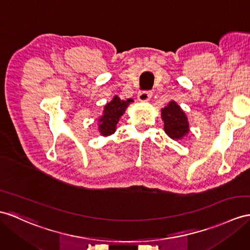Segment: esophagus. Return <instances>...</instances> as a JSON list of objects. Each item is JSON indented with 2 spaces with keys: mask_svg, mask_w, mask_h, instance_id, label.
Segmentation results:
<instances>
[{
  "mask_svg": "<svg viewBox=\"0 0 250 250\" xmlns=\"http://www.w3.org/2000/svg\"><path fill=\"white\" fill-rule=\"evenodd\" d=\"M151 95H153V93H151L150 91H141V92H139L138 94V100L140 102H147L149 101Z\"/></svg>",
  "mask_w": 250,
  "mask_h": 250,
  "instance_id": "1",
  "label": "esophagus"
}]
</instances>
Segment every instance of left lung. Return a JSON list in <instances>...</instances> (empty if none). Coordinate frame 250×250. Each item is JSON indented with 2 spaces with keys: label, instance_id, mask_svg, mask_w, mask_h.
Wrapping results in <instances>:
<instances>
[{
  "label": "left lung",
  "instance_id": "8db88e82",
  "mask_svg": "<svg viewBox=\"0 0 250 250\" xmlns=\"http://www.w3.org/2000/svg\"><path fill=\"white\" fill-rule=\"evenodd\" d=\"M161 118L164 131L175 141L184 139L190 132L187 115L175 101H171L167 106L161 109Z\"/></svg>",
  "mask_w": 250,
  "mask_h": 250
}]
</instances>
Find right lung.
Here are the masks:
<instances>
[{"label":"right lung","mask_w":250,"mask_h":250,"mask_svg":"<svg viewBox=\"0 0 250 250\" xmlns=\"http://www.w3.org/2000/svg\"><path fill=\"white\" fill-rule=\"evenodd\" d=\"M132 100L122 101L118 95H114L111 102L107 103L103 110V114L97 119L99 120V131L102 136H110L117 130V125L126 111L127 107Z\"/></svg>","instance_id":"obj_1"}]
</instances>
